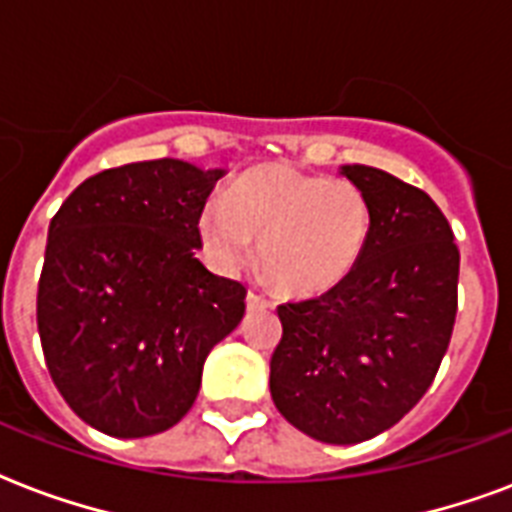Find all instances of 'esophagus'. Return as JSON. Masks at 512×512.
Instances as JSON below:
<instances>
[{
    "label": "esophagus",
    "instance_id": "34e87169",
    "mask_svg": "<svg viewBox=\"0 0 512 512\" xmlns=\"http://www.w3.org/2000/svg\"><path fill=\"white\" fill-rule=\"evenodd\" d=\"M245 304H248V310H269V307H272V301L256 291H248V296H245Z\"/></svg>",
    "mask_w": 512,
    "mask_h": 512
}]
</instances>
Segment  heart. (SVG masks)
<instances>
[{"instance_id": "1", "label": "heart", "mask_w": 512, "mask_h": 512, "mask_svg": "<svg viewBox=\"0 0 512 512\" xmlns=\"http://www.w3.org/2000/svg\"><path fill=\"white\" fill-rule=\"evenodd\" d=\"M200 240L224 275L253 264V243L269 280L315 296L358 269L374 232L368 194L347 178L264 165L245 173L224 200L205 202Z\"/></svg>"}]
</instances>
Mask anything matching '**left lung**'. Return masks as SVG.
<instances>
[{
  "label": "left lung",
  "mask_w": 512,
  "mask_h": 512,
  "mask_svg": "<svg viewBox=\"0 0 512 512\" xmlns=\"http://www.w3.org/2000/svg\"><path fill=\"white\" fill-rule=\"evenodd\" d=\"M374 208L358 269L312 299L277 307L269 363L277 411L323 443H360L417 406L457 320L459 248L433 197L379 168L347 165Z\"/></svg>",
  "instance_id": "1"
}]
</instances>
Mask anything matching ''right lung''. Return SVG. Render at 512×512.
Returning a JSON list of instances; mask_svg holds the SVG:
<instances>
[{
  "mask_svg": "<svg viewBox=\"0 0 512 512\" xmlns=\"http://www.w3.org/2000/svg\"><path fill=\"white\" fill-rule=\"evenodd\" d=\"M221 170L149 160L95 173L50 221L37 291L47 371L82 422L144 438L184 419L245 285L197 259Z\"/></svg>",
  "mask_w": 512,
  "mask_h": 512,
  "instance_id": "add662e5",
  "label": "right lung"
}]
</instances>
